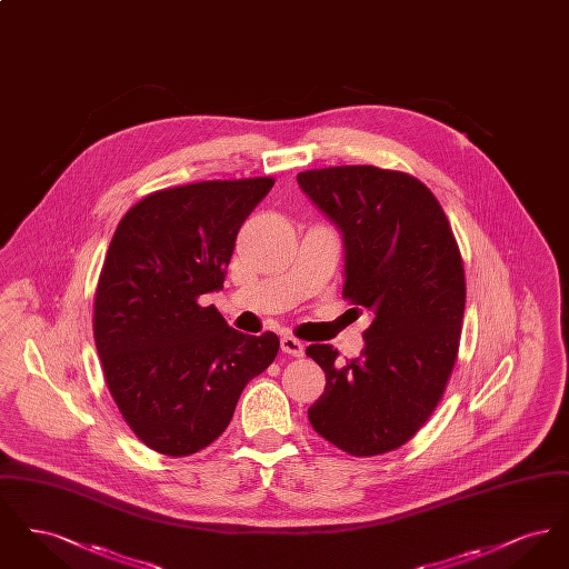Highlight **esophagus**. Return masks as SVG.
I'll use <instances>...</instances> for the list:
<instances>
[{
    "mask_svg": "<svg viewBox=\"0 0 569 569\" xmlns=\"http://www.w3.org/2000/svg\"><path fill=\"white\" fill-rule=\"evenodd\" d=\"M281 352L290 356H302L305 353V343L298 341L297 337H283L281 339Z\"/></svg>",
    "mask_w": 569,
    "mask_h": 569,
    "instance_id": "esophagus-1",
    "label": "esophagus"
}]
</instances>
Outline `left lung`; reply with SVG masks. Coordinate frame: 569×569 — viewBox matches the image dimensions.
Segmentation results:
<instances>
[{
    "mask_svg": "<svg viewBox=\"0 0 569 569\" xmlns=\"http://www.w3.org/2000/svg\"><path fill=\"white\" fill-rule=\"evenodd\" d=\"M297 181L341 230L343 297L373 316L358 358L307 348L326 373L309 422L352 457L383 455L427 422L452 373L465 313L459 244L431 190L406 172L332 166Z\"/></svg>",
    "mask_w": 569,
    "mask_h": 569,
    "instance_id": "8db88e82",
    "label": "left lung"
}]
</instances>
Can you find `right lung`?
Returning a JSON list of instances; mask_svg holds the SVG:
<instances>
[{
    "mask_svg": "<svg viewBox=\"0 0 569 569\" xmlns=\"http://www.w3.org/2000/svg\"><path fill=\"white\" fill-rule=\"evenodd\" d=\"M272 179L202 181L156 191L119 221L93 305L110 395L136 437L190 457L232 420L247 381L279 337L243 335L198 298L223 288L237 234Z\"/></svg>",
    "mask_w": 569,
    "mask_h": 569,
    "instance_id": "add662e5",
    "label": "right lung"
}]
</instances>
